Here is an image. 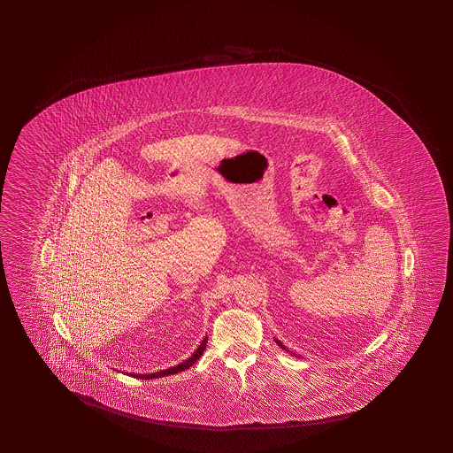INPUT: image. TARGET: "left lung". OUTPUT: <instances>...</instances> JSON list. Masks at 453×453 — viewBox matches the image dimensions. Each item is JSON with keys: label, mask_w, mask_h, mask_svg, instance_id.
Wrapping results in <instances>:
<instances>
[{"label": "left lung", "mask_w": 453, "mask_h": 453, "mask_svg": "<svg viewBox=\"0 0 453 453\" xmlns=\"http://www.w3.org/2000/svg\"><path fill=\"white\" fill-rule=\"evenodd\" d=\"M275 343H277V345H279V347L281 348V349H285V351H289L288 348L285 347V345H283V343H281L280 340H277V338H275ZM291 355H295V353L291 351Z\"/></svg>", "instance_id": "obj_1"}]
</instances>
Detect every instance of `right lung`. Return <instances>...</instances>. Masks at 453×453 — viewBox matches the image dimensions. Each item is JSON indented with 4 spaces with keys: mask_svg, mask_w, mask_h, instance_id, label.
<instances>
[{
    "mask_svg": "<svg viewBox=\"0 0 453 453\" xmlns=\"http://www.w3.org/2000/svg\"><path fill=\"white\" fill-rule=\"evenodd\" d=\"M207 340H209V338L203 337L201 345L197 347V349L194 351L193 355L188 357V359H184L183 363H180L178 366L168 367V369H164V371H160V372H154V374H133V372H129V376L149 380V379H158V377L178 374V372H181V371H186V369H189V367L193 366L194 363H196L199 357H203V349H205V345H207Z\"/></svg>",
    "mask_w": 453,
    "mask_h": 453,
    "instance_id": "1",
    "label": "right lung"
}]
</instances>
